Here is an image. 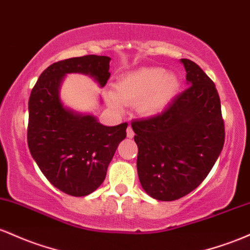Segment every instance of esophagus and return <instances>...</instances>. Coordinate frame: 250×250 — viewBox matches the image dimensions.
I'll list each match as a JSON object with an SVG mask.
<instances>
[{
    "mask_svg": "<svg viewBox=\"0 0 250 250\" xmlns=\"http://www.w3.org/2000/svg\"><path fill=\"white\" fill-rule=\"evenodd\" d=\"M127 137H128V138H133V137H134V132H133V130H132V127H131V126H128V127H127Z\"/></svg>",
    "mask_w": 250,
    "mask_h": 250,
    "instance_id": "esophagus-1",
    "label": "esophagus"
}]
</instances>
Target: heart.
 I'll return each mask as SVG.
<instances>
[{
	"instance_id": "obj_1",
	"label": "heart",
	"mask_w": 250,
	"mask_h": 250,
	"mask_svg": "<svg viewBox=\"0 0 250 250\" xmlns=\"http://www.w3.org/2000/svg\"><path fill=\"white\" fill-rule=\"evenodd\" d=\"M179 80L162 67H143L122 75L116 83V94L108 93L112 106L138 104L140 113L151 116L162 112L177 93Z\"/></svg>"
}]
</instances>
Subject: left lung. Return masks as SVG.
Returning <instances> with one entry per match:
<instances>
[{"label":"left lung","instance_id":"left-lung-1","mask_svg":"<svg viewBox=\"0 0 250 250\" xmlns=\"http://www.w3.org/2000/svg\"><path fill=\"white\" fill-rule=\"evenodd\" d=\"M181 61L189 87L161 114L131 123L140 184L158 201L178 200L200 186L217 161L226 137L214 81L193 61Z\"/></svg>","mask_w":250,"mask_h":250}]
</instances>
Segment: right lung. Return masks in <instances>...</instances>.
Instances as JSON below:
<instances>
[{"mask_svg":"<svg viewBox=\"0 0 250 250\" xmlns=\"http://www.w3.org/2000/svg\"><path fill=\"white\" fill-rule=\"evenodd\" d=\"M108 57L85 55L58 61L41 73L28 103L27 142L46 178L71 196H86L100 187L127 123L104 126L92 116L66 110L59 98L67 73L93 77L104 87L110 78Z\"/></svg>","mask_w":250,"mask_h":250,"instance_id":"obj_1","label":"right lung"}]
</instances>
